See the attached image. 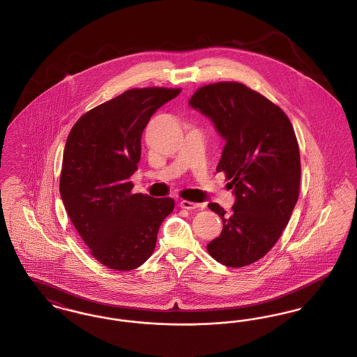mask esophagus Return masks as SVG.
Listing matches in <instances>:
<instances>
[{
	"label": "esophagus",
	"instance_id": "1",
	"mask_svg": "<svg viewBox=\"0 0 357 357\" xmlns=\"http://www.w3.org/2000/svg\"><path fill=\"white\" fill-rule=\"evenodd\" d=\"M181 207L186 208V210H195V208H201L202 204H195V202H190V201H182Z\"/></svg>",
	"mask_w": 357,
	"mask_h": 357
}]
</instances>
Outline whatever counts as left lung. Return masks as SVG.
Masks as SVG:
<instances>
[{
  "label": "left lung",
  "mask_w": 357,
  "mask_h": 357,
  "mask_svg": "<svg viewBox=\"0 0 357 357\" xmlns=\"http://www.w3.org/2000/svg\"><path fill=\"white\" fill-rule=\"evenodd\" d=\"M190 105L226 140L217 171L236 194L230 215L208 204L223 229L207 252L229 268L255 264L280 239L298 199L301 162L293 126L277 104L238 82L204 85Z\"/></svg>",
  "instance_id": "1"
}]
</instances>
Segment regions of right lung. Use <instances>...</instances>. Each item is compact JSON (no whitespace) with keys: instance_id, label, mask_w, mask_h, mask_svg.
I'll list each match as a JSON object with an SVG mask.
<instances>
[{"instance_id":"obj_1","label":"right lung","mask_w":357,"mask_h":357,"mask_svg":"<svg viewBox=\"0 0 357 357\" xmlns=\"http://www.w3.org/2000/svg\"><path fill=\"white\" fill-rule=\"evenodd\" d=\"M181 88H132L89 109L69 132L60 194L91 255L115 271H132L153 253L172 198L132 194L140 139L153 112Z\"/></svg>"}]
</instances>
